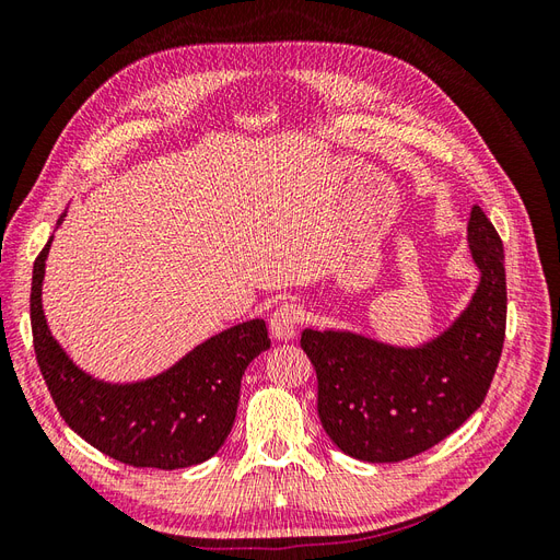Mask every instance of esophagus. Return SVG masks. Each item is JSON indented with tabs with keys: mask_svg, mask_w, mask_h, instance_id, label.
Returning a JSON list of instances; mask_svg holds the SVG:
<instances>
[{
	"mask_svg": "<svg viewBox=\"0 0 560 560\" xmlns=\"http://www.w3.org/2000/svg\"><path fill=\"white\" fill-rule=\"evenodd\" d=\"M301 313L292 303H284L273 315H270V334H273L276 341H292L296 336V327H299Z\"/></svg>",
	"mask_w": 560,
	"mask_h": 560,
	"instance_id": "34e87169",
	"label": "esophagus"
}]
</instances>
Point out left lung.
Instances as JSON below:
<instances>
[{
    "mask_svg": "<svg viewBox=\"0 0 560 560\" xmlns=\"http://www.w3.org/2000/svg\"><path fill=\"white\" fill-rule=\"evenodd\" d=\"M479 284L451 325L418 346L350 329H303L317 374V413L331 442L362 463L432 448L479 409L504 343V249L479 206L467 224Z\"/></svg>",
    "mask_w": 560,
    "mask_h": 560,
    "instance_id": "1",
    "label": "left lung"
}]
</instances>
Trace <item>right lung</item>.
Instances as JSON below:
<instances>
[{
	"label": "right lung",
	"mask_w": 560,
	"mask_h": 560,
	"mask_svg": "<svg viewBox=\"0 0 560 560\" xmlns=\"http://www.w3.org/2000/svg\"><path fill=\"white\" fill-rule=\"evenodd\" d=\"M50 243L54 235L32 268L30 317L42 376L62 420L124 465L182 469L210 460L233 428L247 364L270 348L266 322L257 317L219 331L151 378L100 381L77 366L48 329L42 284Z\"/></svg>",
	"instance_id": "right-lung-1"
}]
</instances>
